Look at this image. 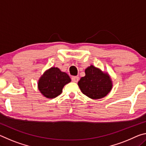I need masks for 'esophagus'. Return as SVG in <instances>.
Wrapping results in <instances>:
<instances>
[{"label":"esophagus","mask_w":146,"mask_h":146,"mask_svg":"<svg viewBox=\"0 0 146 146\" xmlns=\"http://www.w3.org/2000/svg\"><path fill=\"white\" fill-rule=\"evenodd\" d=\"M79 80V77L77 76H72L71 77V80L74 82H77Z\"/></svg>","instance_id":"esophagus-1"}]
</instances>
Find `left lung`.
<instances>
[{
	"label": "left lung",
	"mask_w": 146,
	"mask_h": 146,
	"mask_svg": "<svg viewBox=\"0 0 146 146\" xmlns=\"http://www.w3.org/2000/svg\"><path fill=\"white\" fill-rule=\"evenodd\" d=\"M86 75L80 79L78 85L83 94L92 99L106 97L113 87L112 80L108 73L102 72L93 65L85 70Z\"/></svg>",
	"instance_id": "obj_1"
}]
</instances>
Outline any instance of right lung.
<instances>
[{
	"mask_svg": "<svg viewBox=\"0 0 146 146\" xmlns=\"http://www.w3.org/2000/svg\"><path fill=\"white\" fill-rule=\"evenodd\" d=\"M70 82L71 78L67 73L58 68L52 67L40 76L38 88L45 97L54 98L60 95L64 86Z\"/></svg>",
	"mask_w": 146,
	"mask_h": 146,
	"instance_id": "1",
	"label": "right lung"
}]
</instances>
